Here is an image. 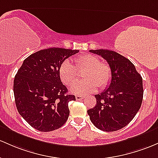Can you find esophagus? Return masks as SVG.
<instances>
[{
  "mask_svg": "<svg viewBox=\"0 0 158 158\" xmlns=\"http://www.w3.org/2000/svg\"><path fill=\"white\" fill-rule=\"evenodd\" d=\"M76 99L77 100H82L83 99V97L80 96V95H76Z\"/></svg>",
  "mask_w": 158,
  "mask_h": 158,
  "instance_id": "34e87169",
  "label": "esophagus"
}]
</instances>
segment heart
I'll list each match as a JSON object with an SVG mask.
<instances>
[{"mask_svg": "<svg viewBox=\"0 0 158 158\" xmlns=\"http://www.w3.org/2000/svg\"><path fill=\"white\" fill-rule=\"evenodd\" d=\"M75 66L68 60L60 64L58 73L61 82L67 86H71L78 79V72H82L84 80L70 88L73 93L86 94L94 92L99 87L106 88L112 80V70L106 62L100 61V58L94 55H84L76 58Z\"/></svg>", "mask_w": 158, "mask_h": 158, "instance_id": "heart-1", "label": "heart"}]
</instances>
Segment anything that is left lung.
Here are the masks:
<instances>
[{
  "mask_svg": "<svg viewBox=\"0 0 158 158\" xmlns=\"http://www.w3.org/2000/svg\"><path fill=\"white\" fill-rule=\"evenodd\" d=\"M106 60L112 80L106 89L95 95L96 106L88 110L90 120L101 131L112 132L127 126L136 115L143 98V78L129 59L108 49L89 50Z\"/></svg>",
  "mask_w": 158,
  "mask_h": 158,
  "instance_id": "8db88e82",
  "label": "left lung"
}]
</instances>
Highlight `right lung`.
<instances>
[{"mask_svg":"<svg viewBox=\"0 0 158 158\" xmlns=\"http://www.w3.org/2000/svg\"><path fill=\"white\" fill-rule=\"evenodd\" d=\"M78 52L55 47L40 50L27 57L19 69L13 84L16 108L37 131H55L68 118V103L76 98L68 94L58 70L65 59Z\"/></svg>","mask_w":158,"mask_h":158,"instance_id":"add662e5","label":"right lung"}]
</instances>
